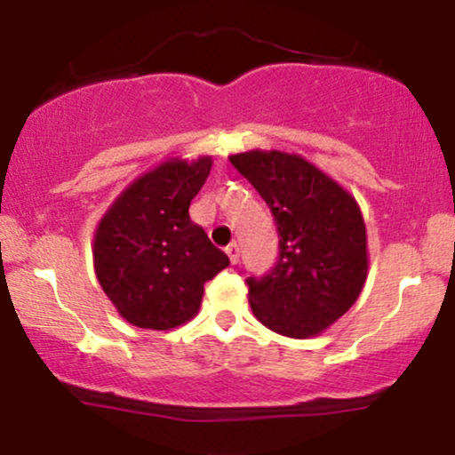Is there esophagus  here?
Segmentation results:
<instances>
[{
	"instance_id": "obj_1",
	"label": "esophagus",
	"mask_w": 455,
	"mask_h": 455,
	"mask_svg": "<svg viewBox=\"0 0 455 455\" xmlns=\"http://www.w3.org/2000/svg\"><path fill=\"white\" fill-rule=\"evenodd\" d=\"M227 254H228V259H231L233 265L239 263V245L237 243H228L227 245Z\"/></svg>"
}]
</instances>
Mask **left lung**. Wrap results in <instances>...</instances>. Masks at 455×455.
Returning a JSON list of instances; mask_svg holds the SVG:
<instances>
[{
    "mask_svg": "<svg viewBox=\"0 0 455 455\" xmlns=\"http://www.w3.org/2000/svg\"><path fill=\"white\" fill-rule=\"evenodd\" d=\"M267 203L280 254L248 278L254 316L282 336H318L357 301L368 278V237L357 201L297 154L252 149L228 156Z\"/></svg>",
    "mask_w": 455,
    "mask_h": 455,
    "instance_id": "obj_1",
    "label": "left lung"
}]
</instances>
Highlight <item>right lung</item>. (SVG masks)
<instances>
[{"mask_svg": "<svg viewBox=\"0 0 455 455\" xmlns=\"http://www.w3.org/2000/svg\"><path fill=\"white\" fill-rule=\"evenodd\" d=\"M212 156L169 158L130 184L93 235V269L130 325L166 331L201 307L205 282L228 257L190 220V201L212 171Z\"/></svg>", "mask_w": 455, "mask_h": 455, "instance_id": "obj_1", "label": "right lung"}]
</instances>
